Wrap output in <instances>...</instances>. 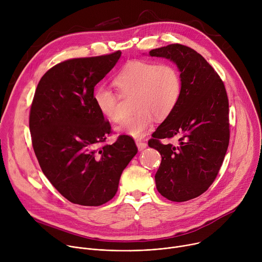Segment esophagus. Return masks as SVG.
Returning <instances> with one entry per match:
<instances>
[{
  "label": "esophagus",
  "mask_w": 262,
  "mask_h": 262,
  "mask_svg": "<svg viewBox=\"0 0 262 262\" xmlns=\"http://www.w3.org/2000/svg\"><path fill=\"white\" fill-rule=\"evenodd\" d=\"M136 144L138 146V149L140 151H142L143 149H145L147 147V143L145 141H142V140H137L136 141Z\"/></svg>",
  "instance_id": "esophagus-1"
}]
</instances>
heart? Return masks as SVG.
Returning a JSON list of instances; mask_svg holds the SVG:
<instances>
[{
  "label": "heart",
  "instance_id": "heart-1",
  "mask_svg": "<svg viewBox=\"0 0 262 262\" xmlns=\"http://www.w3.org/2000/svg\"><path fill=\"white\" fill-rule=\"evenodd\" d=\"M114 85L121 95H133L135 114L126 116L117 132L142 137L152 124L154 116L165 119L177 105L181 96V78L171 63L135 60L127 63L114 78ZM93 100L100 114L110 121L121 119L119 96L110 87L99 85L93 92Z\"/></svg>",
  "mask_w": 262,
  "mask_h": 262
}]
</instances>
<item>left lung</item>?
Here are the masks:
<instances>
[{
	"instance_id": "1",
	"label": "left lung",
	"mask_w": 262,
	"mask_h": 262,
	"mask_svg": "<svg viewBox=\"0 0 262 262\" xmlns=\"http://www.w3.org/2000/svg\"><path fill=\"white\" fill-rule=\"evenodd\" d=\"M174 62L180 72L181 96L172 113L148 141L162 156L157 189L174 202L203 194L215 179L229 144V103L224 83L193 49L174 43L149 52ZM179 137V145L161 138Z\"/></svg>"
}]
</instances>
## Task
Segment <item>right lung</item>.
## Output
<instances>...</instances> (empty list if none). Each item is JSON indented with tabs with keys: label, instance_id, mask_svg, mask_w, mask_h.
<instances>
[{
	"label": "right lung",
	"instance_id": "add662e5",
	"mask_svg": "<svg viewBox=\"0 0 262 262\" xmlns=\"http://www.w3.org/2000/svg\"><path fill=\"white\" fill-rule=\"evenodd\" d=\"M120 56L117 51L61 62L45 73L34 94L29 119L34 152L55 189L74 204L99 206L110 201L138 152L125 135L114 144L98 146L111 134V125L94 103V87Z\"/></svg>",
	"mask_w": 262,
	"mask_h": 262
}]
</instances>
